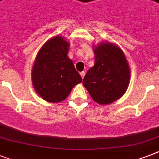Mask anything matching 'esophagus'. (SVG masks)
Returning <instances> with one entry per match:
<instances>
[{"mask_svg":"<svg viewBox=\"0 0 159 159\" xmlns=\"http://www.w3.org/2000/svg\"><path fill=\"white\" fill-rule=\"evenodd\" d=\"M85 74H86V72H80V75H81V77H82V78H83V77H84Z\"/></svg>","mask_w":159,"mask_h":159,"instance_id":"34e87169","label":"esophagus"}]
</instances>
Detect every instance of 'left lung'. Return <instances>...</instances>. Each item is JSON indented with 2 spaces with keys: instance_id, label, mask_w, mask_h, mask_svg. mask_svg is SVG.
<instances>
[{
  "instance_id": "left-lung-1",
  "label": "left lung",
  "mask_w": 159,
  "mask_h": 159,
  "mask_svg": "<svg viewBox=\"0 0 159 159\" xmlns=\"http://www.w3.org/2000/svg\"><path fill=\"white\" fill-rule=\"evenodd\" d=\"M95 64L85 75L83 86L95 102L109 105L120 99L128 88L130 71L123 51L113 43L94 48Z\"/></svg>"
}]
</instances>
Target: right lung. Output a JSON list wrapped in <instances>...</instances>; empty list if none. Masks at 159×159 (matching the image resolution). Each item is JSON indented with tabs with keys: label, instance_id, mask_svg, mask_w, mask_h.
<instances>
[{
	"label": "right lung",
	"instance_id": "right-lung-1",
	"mask_svg": "<svg viewBox=\"0 0 159 159\" xmlns=\"http://www.w3.org/2000/svg\"><path fill=\"white\" fill-rule=\"evenodd\" d=\"M69 43L55 36L39 51L32 69V82L36 92L48 102H60L82 82L73 62L67 57Z\"/></svg>",
	"mask_w": 159,
	"mask_h": 159
}]
</instances>
